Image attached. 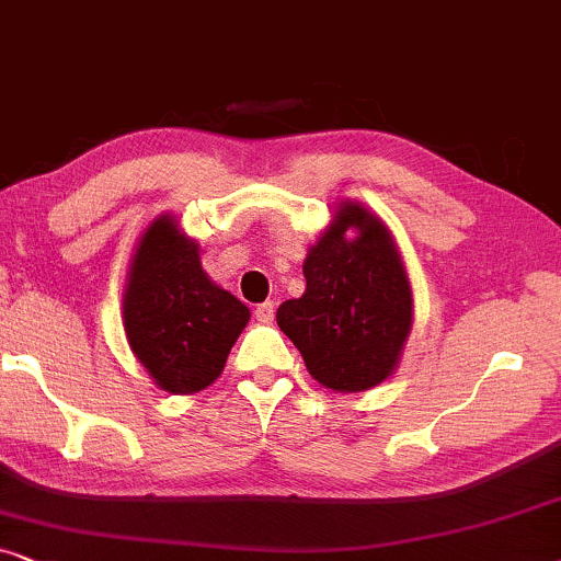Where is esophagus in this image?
I'll return each instance as SVG.
<instances>
[{
    "mask_svg": "<svg viewBox=\"0 0 561 561\" xmlns=\"http://www.w3.org/2000/svg\"><path fill=\"white\" fill-rule=\"evenodd\" d=\"M255 317H257V321H263V324H271L273 317H275V304L273 301L260 304L255 309Z\"/></svg>",
    "mask_w": 561,
    "mask_h": 561,
    "instance_id": "34e87169",
    "label": "esophagus"
}]
</instances>
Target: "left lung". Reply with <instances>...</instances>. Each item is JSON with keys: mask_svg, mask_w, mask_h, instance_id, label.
<instances>
[{"mask_svg": "<svg viewBox=\"0 0 561 561\" xmlns=\"http://www.w3.org/2000/svg\"><path fill=\"white\" fill-rule=\"evenodd\" d=\"M357 228L355 241L346 229ZM306 294L278 306V327L332 390H367L393 373L411 332V286L388 229L342 204L304 263Z\"/></svg>", "mask_w": 561, "mask_h": 561, "instance_id": "obj_1", "label": "left lung"}]
</instances>
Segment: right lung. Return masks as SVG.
Masks as SVG:
<instances>
[{
	"label": "right lung",
	"mask_w": 561,
	"mask_h": 561,
	"mask_svg": "<svg viewBox=\"0 0 561 561\" xmlns=\"http://www.w3.org/2000/svg\"><path fill=\"white\" fill-rule=\"evenodd\" d=\"M250 309L214 286L196 242L160 217L135 252L125 294V332L137 359L168 393H196L225 370Z\"/></svg>",
	"instance_id": "obj_1"
}]
</instances>
